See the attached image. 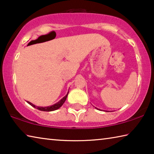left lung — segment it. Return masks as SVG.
Returning <instances> with one entry per match:
<instances>
[{
	"mask_svg": "<svg viewBox=\"0 0 154 154\" xmlns=\"http://www.w3.org/2000/svg\"><path fill=\"white\" fill-rule=\"evenodd\" d=\"M96 109H97V108H96Z\"/></svg>",
	"mask_w": 154,
	"mask_h": 154,
	"instance_id": "obj_1",
	"label": "left lung"
}]
</instances>
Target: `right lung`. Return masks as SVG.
Listing matches in <instances>:
<instances>
[{
  "label": "right lung",
  "mask_w": 154,
  "mask_h": 154,
  "mask_svg": "<svg viewBox=\"0 0 154 154\" xmlns=\"http://www.w3.org/2000/svg\"><path fill=\"white\" fill-rule=\"evenodd\" d=\"M68 94H69V92H68ZM68 94H67L66 96H64V97L62 98L61 100L59 101L58 103H56L55 105L49 106H45V107H41V106H35V105H34L33 104H32V103H30V102H28V101H27V103L29 104V105H30L31 106H32L33 107H36V108L38 109V110H40V111H55V110H56V109H59L62 105H63L64 103L65 102V100H66V98H67Z\"/></svg>",
  "instance_id": "obj_1"
}]
</instances>
